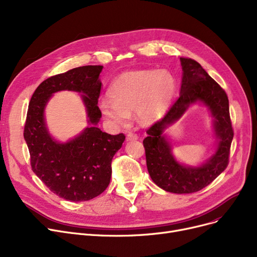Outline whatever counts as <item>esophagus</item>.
Instances as JSON below:
<instances>
[{"instance_id":"obj_1","label":"esophagus","mask_w":257,"mask_h":257,"mask_svg":"<svg viewBox=\"0 0 257 257\" xmlns=\"http://www.w3.org/2000/svg\"><path fill=\"white\" fill-rule=\"evenodd\" d=\"M127 141H137L139 139V136L137 135L136 132H129L127 137H126Z\"/></svg>"}]
</instances>
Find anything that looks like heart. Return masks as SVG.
<instances>
[{"instance_id":"heart-1","label":"heart","mask_w":257,"mask_h":257,"mask_svg":"<svg viewBox=\"0 0 257 257\" xmlns=\"http://www.w3.org/2000/svg\"><path fill=\"white\" fill-rule=\"evenodd\" d=\"M174 76L167 70H136L122 73L111 84L110 98L99 103L102 113L117 125H126L135 110L144 122L159 119L169 107L175 93Z\"/></svg>"}]
</instances>
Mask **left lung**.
Listing matches in <instances>:
<instances>
[{
	"label": "left lung",
	"instance_id": "8db88e82",
	"mask_svg": "<svg viewBox=\"0 0 257 257\" xmlns=\"http://www.w3.org/2000/svg\"><path fill=\"white\" fill-rule=\"evenodd\" d=\"M181 63L183 81L180 97L165 115L146 131L148 137L143 144L152 181L165 191L184 194L202 190L227 168L234 132L226 91L196 61L181 58ZM197 100L208 105L215 117L219 145L217 152L208 162L192 169L178 164L174 160L170 144L165 141L162 132L179 118L189 105Z\"/></svg>",
	"mask_w": 257,
	"mask_h": 257
}]
</instances>
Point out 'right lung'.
Segmentation results:
<instances>
[{"label": "right lung", "instance_id": "obj_1", "mask_svg": "<svg viewBox=\"0 0 257 257\" xmlns=\"http://www.w3.org/2000/svg\"><path fill=\"white\" fill-rule=\"evenodd\" d=\"M103 66H83L48 77L32 94L24 127L32 171L51 192L70 202H84L103 193L111 178V162L125 141L122 133L108 135L96 127L102 112L97 106ZM72 90L84 93L89 127L68 143L49 136L43 108L52 93Z\"/></svg>", "mask_w": 257, "mask_h": 257}]
</instances>
